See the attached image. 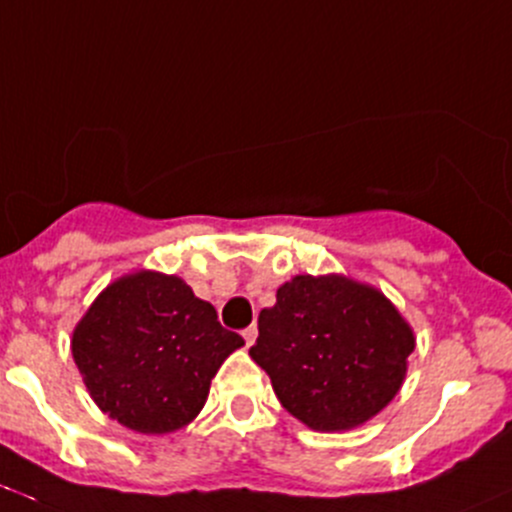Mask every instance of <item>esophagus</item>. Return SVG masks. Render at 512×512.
I'll return each instance as SVG.
<instances>
[{
	"label": "esophagus",
	"mask_w": 512,
	"mask_h": 512,
	"mask_svg": "<svg viewBox=\"0 0 512 512\" xmlns=\"http://www.w3.org/2000/svg\"><path fill=\"white\" fill-rule=\"evenodd\" d=\"M255 338H257V325H250V328L243 330V340H245L247 347H250L252 342H255Z\"/></svg>",
	"instance_id": "1"
}]
</instances>
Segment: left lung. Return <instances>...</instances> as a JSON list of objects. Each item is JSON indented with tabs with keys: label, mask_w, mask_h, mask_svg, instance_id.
<instances>
[{
	"label": "left lung",
	"mask_w": 512,
	"mask_h": 512,
	"mask_svg": "<svg viewBox=\"0 0 512 512\" xmlns=\"http://www.w3.org/2000/svg\"><path fill=\"white\" fill-rule=\"evenodd\" d=\"M250 357L282 406L313 430H350L401 389L415 340L384 294L345 277L301 274L257 320Z\"/></svg>",
	"instance_id": "left-lung-1"
}]
</instances>
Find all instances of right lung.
Instances as JSON below:
<instances>
[{
    "label": "right lung",
    "mask_w": 512,
    "mask_h": 512,
    "mask_svg": "<svg viewBox=\"0 0 512 512\" xmlns=\"http://www.w3.org/2000/svg\"><path fill=\"white\" fill-rule=\"evenodd\" d=\"M240 345L182 279L138 272L101 291L75 328L72 357L101 411L160 435L196 418L218 367Z\"/></svg>",
    "instance_id": "1"
}]
</instances>
